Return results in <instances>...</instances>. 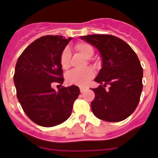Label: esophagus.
Returning <instances> with one entry per match:
<instances>
[{
    "mask_svg": "<svg viewBox=\"0 0 158 158\" xmlns=\"http://www.w3.org/2000/svg\"><path fill=\"white\" fill-rule=\"evenodd\" d=\"M87 90V88H85V87H80V90H81V93H83L84 91H85V90Z\"/></svg>",
    "mask_w": 158,
    "mask_h": 158,
    "instance_id": "esophagus-1",
    "label": "esophagus"
}]
</instances>
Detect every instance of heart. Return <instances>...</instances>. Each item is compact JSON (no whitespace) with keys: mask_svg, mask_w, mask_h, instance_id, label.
Listing matches in <instances>:
<instances>
[{"mask_svg":"<svg viewBox=\"0 0 158 158\" xmlns=\"http://www.w3.org/2000/svg\"><path fill=\"white\" fill-rule=\"evenodd\" d=\"M77 51L82 54L85 58L90 61V57L93 56L94 50L91 44L84 41L77 42L74 46ZM71 51L68 48H65L61 51L60 55V64L64 70H68L70 68L71 61ZM94 72L90 68H87L83 70H72L66 76V80L68 84L78 86H85L94 77Z\"/></svg>","mask_w":158,"mask_h":158,"instance_id":"b5f03b06","label":"heart"}]
</instances>
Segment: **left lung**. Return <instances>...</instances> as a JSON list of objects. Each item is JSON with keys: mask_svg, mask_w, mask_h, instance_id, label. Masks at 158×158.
<instances>
[{"mask_svg": "<svg viewBox=\"0 0 158 158\" xmlns=\"http://www.w3.org/2000/svg\"><path fill=\"white\" fill-rule=\"evenodd\" d=\"M81 38L99 50L102 68L94 81L95 98L90 103L94 114L108 122L128 118L137 108L143 88V68L128 44L110 34H90ZM109 85L107 90L105 87Z\"/></svg>", "mask_w": 158, "mask_h": 158, "instance_id": "left-lung-1", "label": "left lung"}]
</instances>
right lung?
Wrapping results in <instances>:
<instances>
[{"instance_id":"obj_1","label":"right lung","mask_w":158,"mask_h":158,"mask_svg":"<svg viewBox=\"0 0 158 158\" xmlns=\"http://www.w3.org/2000/svg\"><path fill=\"white\" fill-rule=\"evenodd\" d=\"M71 40L59 35L43 36L27 47L15 66L17 98L27 116L42 127H54L66 121L80 94L75 85L62 86L58 91L51 87L54 83L63 84L60 55Z\"/></svg>"}]
</instances>
